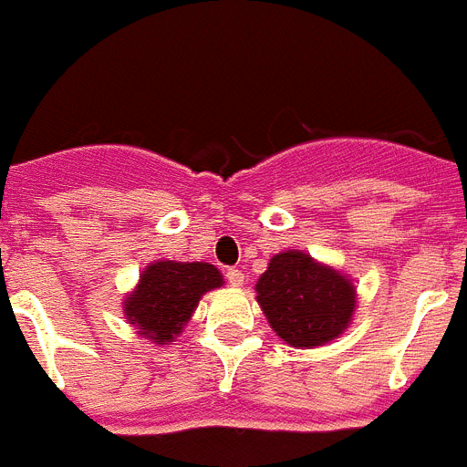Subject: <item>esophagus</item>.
I'll return each mask as SVG.
<instances>
[{"mask_svg": "<svg viewBox=\"0 0 467 467\" xmlns=\"http://www.w3.org/2000/svg\"><path fill=\"white\" fill-rule=\"evenodd\" d=\"M226 280H229L231 287H243L245 283V274L241 269H226Z\"/></svg>", "mask_w": 467, "mask_h": 467, "instance_id": "esophagus-1", "label": "esophagus"}]
</instances>
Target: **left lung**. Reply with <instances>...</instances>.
I'll list each match as a JSON object with an SVG mask.
<instances>
[{
  "mask_svg": "<svg viewBox=\"0 0 467 467\" xmlns=\"http://www.w3.org/2000/svg\"><path fill=\"white\" fill-rule=\"evenodd\" d=\"M271 329L295 348L337 339L353 320L356 285L301 250L274 254L254 285Z\"/></svg>",
  "mask_w": 467,
  "mask_h": 467,
  "instance_id": "left-lung-1",
  "label": "left lung"
}]
</instances>
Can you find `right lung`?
Returning <instances> with one entry per match:
<instances>
[{"label":"right lung","mask_w":467,"mask_h":467,"mask_svg":"<svg viewBox=\"0 0 467 467\" xmlns=\"http://www.w3.org/2000/svg\"><path fill=\"white\" fill-rule=\"evenodd\" d=\"M224 278L208 262L150 264L135 290L123 299L126 320L154 344H168L182 332L205 292L222 287Z\"/></svg>","instance_id":"add662e5"}]
</instances>
